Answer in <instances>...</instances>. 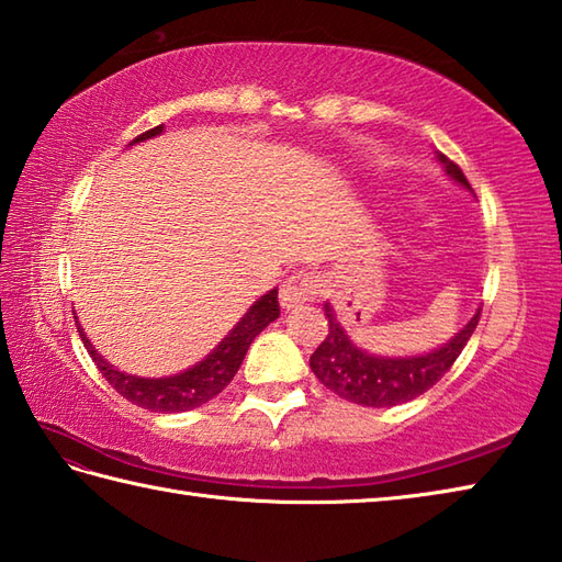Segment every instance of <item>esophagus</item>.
<instances>
[{
  "label": "esophagus",
  "instance_id": "1",
  "mask_svg": "<svg viewBox=\"0 0 562 562\" xmlns=\"http://www.w3.org/2000/svg\"><path fill=\"white\" fill-rule=\"evenodd\" d=\"M317 293V281L313 273H293L283 281L279 291V301L285 311H293V307L303 305L305 301H313Z\"/></svg>",
  "mask_w": 562,
  "mask_h": 562
}]
</instances>
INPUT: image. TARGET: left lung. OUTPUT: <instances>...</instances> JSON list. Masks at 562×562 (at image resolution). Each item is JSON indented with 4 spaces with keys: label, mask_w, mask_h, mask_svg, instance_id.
<instances>
[{
    "label": "left lung",
    "mask_w": 562,
    "mask_h": 562,
    "mask_svg": "<svg viewBox=\"0 0 562 562\" xmlns=\"http://www.w3.org/2000/svg\"><path fill=\"white\" fill-rule=\"evenodd\" d=\"M437 159L446 177L473 193L458 165L441 153H437ZM325 317L329 331L311 357V369L317 375V381L335 395L349 400V403L363 407H393L409 403V400L427 393L434 383L441 381V375L451 369L458 353L463 351L475 331L480 307L449 341L425 353H412V357H385V353H373L353 345V339L339 325L335 307L329 303H325Z\"/></svg>",
    "instance_id": "obj_1"
}]
</instances>
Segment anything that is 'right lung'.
Returning <instances> with one entry per match:
<instances>
[{
    "label": "right lung",
    "instance_id": "1",
    "mask_svg": "<svg viewBox=\"0 0 562 562\" xmlns=\"http://www.w3.org/2000/svg\"><path fill=\"white\" fill-rule=\"evenodd\" d=\"M162 133H165V125H157V128L137 135L131 145L145 143L150 140V137H157ZM279 315H281L279 289H271L269 293L261 295L259 301L249 305V311L239 317V323L227 331L221 345H217L209 357H203L199 363H193L187 371H179L175 375H162V378L133 375L116 369V366L109 363L94 349V345H91L89 337L85 335V329L79 325L77 317L75 323L91 361L97 363L101 375L106 378L109 385L119 395L131 400L133 405L150 412H187L209 403L211 397H215L227 383L233 381L251 341H255L259 331L269 327V323H273Z\"/></svg>",
    "mask_w": 562,
    "mask_h": 562
}]
</instances>
